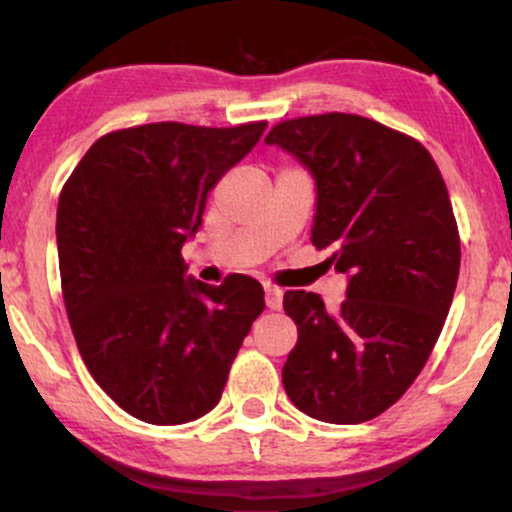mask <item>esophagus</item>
I'll use <instances>...</instances> for the list:
<instances>
[{
  "instance_id": "esophagus-1",
  "label": "esophagus",
  "mask_w": 512,
  "mask_h": 512,
  "mask_svg": "<svg viewBox=\"0 0 512 512\" xmlns=\"http://www.w3.org/2000/svg\"><path fill=\"white\" fill-rule=\"evenodd\" d=\"M281 301H284V291L276 289V286H264V303L269 310H279Z\"/></svg>"
}]
</instances>
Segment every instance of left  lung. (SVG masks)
<instances>
[{
  "instance_id": "left-lung-1",
  "label": "left lung",
  "mask_w": 512,
  "mask_h": 512,
  "mask_svg": "<svg viewBox=\"0 0 512 512\" xmlns=\"http://www.w3.org/2000/svg\"><path fill=\"white\" fill-rule=\"evenodd\" d=\"M264 144L310 173V243L330 248L327 262L346 274L337 313L317 293L286 291L298 342L284 390L317 421L363 424L407 392L448 317L460 274L448 187L416 139L361 115L286 120Z\"/></svg>"
}]
</instances>
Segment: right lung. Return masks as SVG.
I'll use <instances>...</instances> for the list:
<instances>
[{
	"label": "right lung",
	"mask_w": 512,
	"mask_h": 512,
	"mask_svg": "<svg viewBox=\"0 0 512 512\" xmlns=\"http://www.w3.org/2000/svg\"><path fill=\"white\" fill-rule=\"evenodd\" d=\"M267 122L120 129L98 139L57 204L64 305L88 373L117 407L156 426L219 404L233 358L264 310L260 281L187 276L182 245L216 182Z\"/></svg>",
	"instance_id": "right-lung-1"
}]
</instances>
